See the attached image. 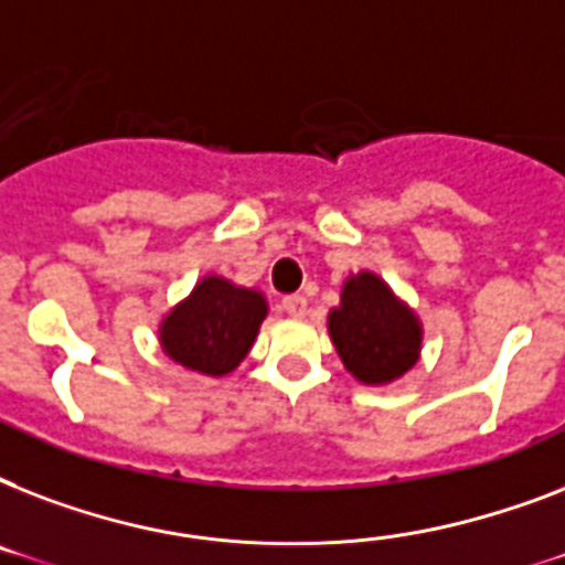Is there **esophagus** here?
<instances>
[{"mask_svg":"<svg viewBox=\"0 0 565 565\" xmlns=\"http://www.w3.org/2000/svg\"><path fill=\"white\" fill-rule=\"evenodd\" d=\"M281 310L284 313H290L292 319H305L308 317V299H305V296H299V292H296V296H284Z\"/></svg>","mask_w":565,"mask_h":565,"instance_id":"1","label":"esophagus"}]
</instances>
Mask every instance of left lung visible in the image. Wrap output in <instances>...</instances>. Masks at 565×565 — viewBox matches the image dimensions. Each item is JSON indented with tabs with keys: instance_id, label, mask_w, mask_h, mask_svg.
<instances>
[{
	"instance_id": "8db88e82",
	"label": "left lung",
	"mask_w": 565,
	"mask_h": 565,
	"mask_svg": "<svg viewBox=\"0 0 565 565\" xmlns=\"http://www.w3.org/2000/svg\"><path fill=\"white\" fill-rule=\"evenodd\" d=\"M328 334L345 370L370 386L407 375L422 352L419 317L366 269L345 278L340 305L328 313Z\"/></svg>"
}]
</instances>
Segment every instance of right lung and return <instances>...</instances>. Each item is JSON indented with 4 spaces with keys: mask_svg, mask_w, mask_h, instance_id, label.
<instances>
[{
    "mask_svg": "<svg viewBox=\"0 0 565 565\" xmlns=\"http://www.w3.org/2000/svg\"><path fill=\"white\" fill-rule=\"evenodd\" d=\"M260 290L237 287L222 275H204L188 299L163 317L161 349L184 370L222 377L234 372L266 319Z\"/></svg>",
    "mask_w": 565,
    "mask_h": 565,
    "instance_id": "add662e5",
    "label": "right lung"
}]
</instances>
